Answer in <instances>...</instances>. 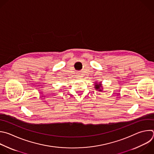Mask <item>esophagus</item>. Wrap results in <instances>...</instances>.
Returning <instances> with one entry per match:
<instances>
[{"label": "esophagus", "mask_w": 154, "mask_h": 154, "mask_svg": "<svg viewBox=\"0 0 154 154\" xmlns=\"http://www.w3.org/2000/svg\"><path fill=\"white\" fill-rule=\"evenodd\" d=\"M80 77V75H79V74H78V75H77V78H79Z\"/></svg>", "instance_id": "obj_1"}]
</instances>
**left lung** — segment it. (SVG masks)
Returning <instances> with one entry per match:
<instances>
[{
    "label": "left lung",
    "instance_id": "left-lung-1",
    "mask_svg": "<svg viewBox=\"0 0 154 154\" xmlns=\"http://www.w3.org/2000/svg\"><path fill=\"white\" fill-rule=\"evenodd\" d=\"M95 89L98 90V91H102V86H101V82H100L99 83H97V82L95 83Z\"/></svg>",
    "mask_w": 154,
    "mask_h": 154
}]
</instances>
